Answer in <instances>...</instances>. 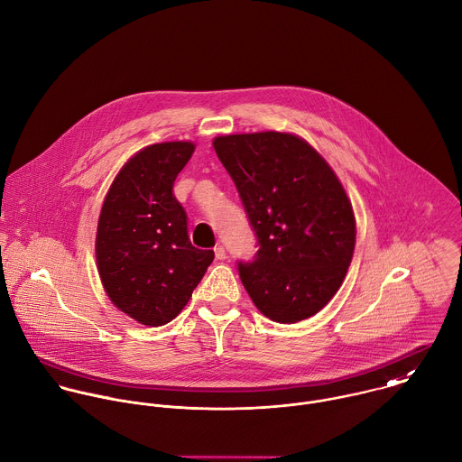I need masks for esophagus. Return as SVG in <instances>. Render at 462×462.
I'll use <instances>...</instances> for the list:
<instances>
[{"label":"esophagus","mask_w":462,"mask_h":462,"mask_svg":"<svg viewBox=\"0 0 462 462\" xmlns=\"http://www.w3.org/2000/svg\"><path fill=\"white\" fill-rule=\"evenodd\" d=\"M215 256H217V260H226V249H224V245H217L215 247Z\"/></svg>","instance_id":"esophagus-1"}]
</instances>
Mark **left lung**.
<instances>
[{"mask_svg":"<svg viewBox=\"0 0 462 462\" xmlns=\"http://www.w3.org/2000/svg\"><path fill=\"white\" fill-rule=\"evenodd\" d=\"M213 149L231 175L258 238L240 280L271 320L315 315L340 289L353 258L351 202L331 166L289 133L229 134Z\"/></svg>","mask_w":462,"mask_h":462,"instance_id":"left-lung-1","label":"left lung"}]
</instances>
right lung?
Here are the masks:
<instances>
[{
    "instance_id": "obj_1",
    "label": "right lung",
    "mask_w": 462,
    "mask_h": 462,
    "mask_svg": "<svg viewBox=\"0 0 462 462\" xmlns=\"http://www.w3.org/2000/svg\"><path fill=\"white\" fill-rule=\"evenodd\" d=\"M193 151L191 142H166L133 155L100 211L95 251L102 285L115 307L145 326L177 317L215 258L191 245L186 211L171 191Z\"/></svg>"
}]
</instances>
